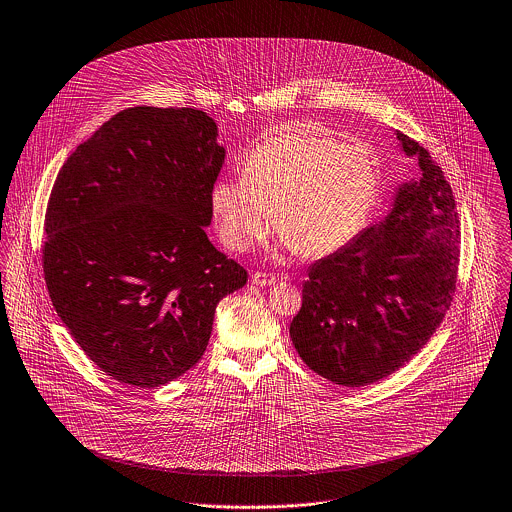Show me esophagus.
Returning <instances> with one entry per match:
<instances>
[{
  "mask_svg": "<svg viewBox=\"0 0 512 512\" xmlns=\"http://www.w3.org/2000/svg\"><path fill=\"white\" fill-rule=\"evenodd\" d=\"M251 283L257 287H271L277 283V277L271 273H253L251 275Z\"/></svg>",
  "mask_w": 512,
  "mask_h": 512,
  "instance_id": "obj_1",
  "label": "esophagus"
}]
</instances>
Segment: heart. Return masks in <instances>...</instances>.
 Here are the masks:
<instances>
[{
    "instance_id": "heart-1",
    "label": "heart",
    "mask_w": 512,
    "mask_h": 512,
    "mask_svg": "<svg viewBox=\"0 0 512 512\" xmlns=\"http://www.w3.org/2000/svg\"><path fill=\"white\" fill-rule=\"evenodd\" d=\"M380 194L372 156L308 126H293L253 146L241 178H219L209 205L221 241L235 251L257 243L273 221L285 247L326 257L366 225Z\"/></svg>"
}]
</instances>
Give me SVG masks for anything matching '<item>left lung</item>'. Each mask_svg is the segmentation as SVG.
<instances>
[{"label": "left lung", "mask_w": 512, "mask_h": 512, "mask_svg": "<svg viewBox=\"0 0 512 512\" xmlns=\"http://www.w3.org/2000/svg\"><path fill=\"white\" fill-rule=\"evenodd\" d=\"M417 174L376 225L316 261L303 283L291 340L310 370L360 388L409 362L451 307L459 219L449 182L429 152L396 132Z\"/></svg>", "instance_id": "8db88e82"}]
</instances>
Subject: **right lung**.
I'll return each mask as SVG.
<instances>
[{
	"label": "right lung",
	"instance_id": "obj_1",
	"mask_svg": "<svg viewBox=\"0 0 512 512\" xmlns=\"http://www.w3.org/2000/svg\"><path fill=\"white\" fill-rule=\"evenodd\" d=\"M225 160L204 110L134 106L67 158L45 213L51 303L114 380L160 388L198 364L247 271L207 239Z\"/></svg>",
	"mask_w": 512,
	"mask_h": 512
}]
</instances>
